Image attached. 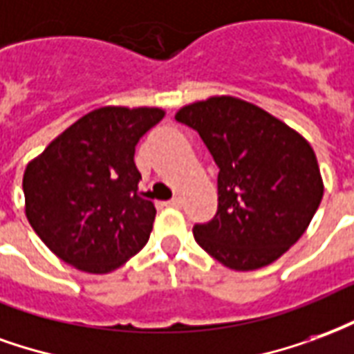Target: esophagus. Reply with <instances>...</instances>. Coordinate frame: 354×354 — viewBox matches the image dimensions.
<instances>
[{
	"label": "esophagus",
	"instance_id": "34e87169",
	"mask_svg": "<svg viewBox=\"0 0 354 354\" xmlns=\"http://www.w3.org/2000/svg\"><path fill=\"white\" fill-rule=\"evenodd\" d=\"M180 203H183L180 198H174V200H169V202H167V205H169V207H180Z\"/></svg>",
	"mask_w": 354,
	"mask_h": 354
}]
</instances>
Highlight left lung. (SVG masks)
<instances>
[{"label":"left lung","mask_w":354,"mask_h":354,"mask_svg":"<svg viewBox=\"0 0 354 354\" xmlns=\"http://www.w3.org/2000/svg\"><path fill=\"white\" fill-rule=\"evenodd\" d=\"M175 118L200 133L221 169L216 215L196 224V243L236 272L283 257L308 230L324 194L308 139L234 95L188 103Z\"/></svg>","instance_id":"left-lung-1"}]
</instances>
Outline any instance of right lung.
<instances>
[{
    "mask_svg": "<svg viewBox=\"0 0 354 354\" xmlns=\"http://www.w3.org/2000/svg\"><path fill=\"white\" fill-rule=\"evenodd\" d=\"M166 117L160 107L90 111L28 162V223L50 251L86 273L115 272L149 241L156 207L139 190L133 154Z\"/></svg>",
    "mask_w": 354,
    "mask_h": 354,
    "instance_id": "1",
    "label": "right lung"
}]
</instances>
